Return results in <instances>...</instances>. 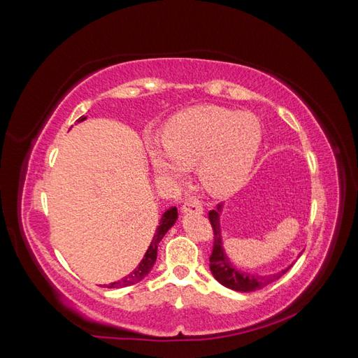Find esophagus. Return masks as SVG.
I'll use <instances>...</instances> for the list:
<instances>
[{"instance_id": "obj_1", "label": "esophagus", "mask_w": 358, "mask_h": 358, "mask_svg": "<svg viewBox=\"0 0 358 358\" xmlns=\"http://www.w3.org/2000/svg\"><path fill=\"white\" fill-rule=\"evenodd\" d=\"M182 212H191V213H203V206L200 203V200H197L196 197H187L185 201L182 203Z\"/></svg>"}]
</instances>
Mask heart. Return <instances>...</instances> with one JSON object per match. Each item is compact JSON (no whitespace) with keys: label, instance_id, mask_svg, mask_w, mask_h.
<instances>
[{"label":"heart","instance_id":"b5f03b06","mask_svg":"<svg viewBox=\"0 0 358 358\" xmlns=\"http://www.w3.org/2000/svg\"><path fill=\"white\" fill-rule=\"evenodd\" d=\"M263 138L258 117L220 106H196L173 116L164 128V146L150 159L164 178H180L197 164L204 189L225 196L239 188L251 171Z\"/></svg>","mask_w":358,"mask_h":358}]
</instances>
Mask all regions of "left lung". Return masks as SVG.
Listing matches in <instances>:
<instances>
[{
    "label": "left lung",
    "instance_id": "1",
    "mask_svg": "<svg viewBox=\"0 0 358 358\" xmlns=\"http://www.w3.org/2000/svg\"><path fill=\"white\" fill-rule=\"evenodd\" d=\"M218 212H221V204H218V210L209 212V221H210L212 230H213V248H212V254H210L209 262H210V272L220 284H222L224 287L230 288V289H234V291L251 292V291L262 289V288L270 285L288 272L291 266L284 270H280V272H278V273L264 275V276L251 275V273L243 272V270H241V268H236V266L231 264L229 257L225 255L224 249H222Z\"/></svg>",
    "mask_w": 358,
    "mask_h": 358
}]
</instances>
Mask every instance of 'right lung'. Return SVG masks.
<instances>
[{"label":"right lung","instance_id":"add662e5","mask_svg":"<svg viewBox=\"0 0 358 358\" xmlns=\"http://www.w3.org/2000/svg\"><path fill=\"white\" fill-rule=\"evenodd\" d=\"M83 119H85V116H80L79 121H83ZM176 220H178V209L176 208L167 209L164 212V215L161 216V221H159V225L157 229V233L154 236L152 242H150L145 257L142 258V262L138 263V266L133 270L131 273H128L121 280H116V282L109 284V287H107V288H124V287H129V285H134V284L140 282V280H142L150 272V268H152V266L155 264L158 243L161 242L162 237H164V234L171 229V225L175 224Z\"/></svg>","mask_w":358,"mask_h":358}]
</instances>
